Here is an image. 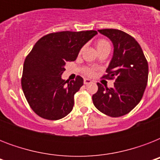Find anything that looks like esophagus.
<instances>
[{
    "label": "esophagus",
    "instance_id": "obj_1",
    "mask_svg": "<svg viewBox=\"0 0 160 160\" xmlns=\"http://www.w3.org/2000/svg\"><path fill=\"white\" fill-rule=\"evenodd\" d=\"M91 82H92V81H91L90 79H85V80H84V84H85V85H89V84H90Z\"/></svg>",
    "mask_w": 160,
    "mask_h": 160
}]
</instances>
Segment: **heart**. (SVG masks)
Wrapping results in <instances>:
<instances>
[{
    "label": "heart",
    "mask_w": 160,
    "mask_h": 160,
    "mask_svg": "<svg viewBox=\"0 0 160 160\" xmlns=\"http://www.w3.org/2000/svg\"><path fill=\"white\" fill-rule=\"evenodd\" d=\"M96 48H97L99 52H102L105 51H110V44L108 41L105 39H100L96 42ZM84 72L87 75H91L94 73V70L90 68H85L84 69Z\"/></svg>",
    "instance_id": "b5f03b06"
}]
</instances>
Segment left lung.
I'll return each instance as SVG.
<instances>
[{
    "label": "left lung",
    "instance_id": "left-lung-1",
    "mask_svg": "<svg viewBox=\"0 0 160 160\" xmlns=\"http://www.w3.org/2000/svg\"><path fill=\"white\" fill-rule=\"evenodd\" d=\"M98 31L107 36L114 46V54L103 78L114 79V87L98 83L93 95L95 106L103 114L119 117L128 114L141 100L148 82L149 66L139 44L129 34L116 29Z\"/></svg>",
    "mask_w": 160,
    "mask_h": 160
}]
</instances>
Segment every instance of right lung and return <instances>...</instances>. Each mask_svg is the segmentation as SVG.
Wrapping results in <instances>:
<instances>
[{
  "instance_id": "1",
  "label": "right lung",
  "mask_w": 160,
  "mask_h": 160,
  "mask_svg": "<svg viewBox=\"0 0 160 160\" xmlns=\"http://www.w3.org/2000/svg\"><path fill=\"white\" fill-rule=\"evenodd\" d=\"M96 31H60L41 37L26 56L21 87L27 102L37 115L50 120L66 116L74 106V95L83 85V78L65 80V63L76 60L80 49Z\"/></svg>"
}]
</instances>
